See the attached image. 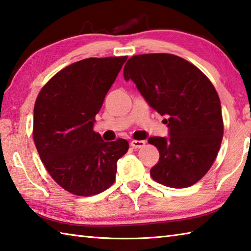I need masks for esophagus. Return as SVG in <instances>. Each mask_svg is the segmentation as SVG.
<instances>
[{"label": "esophagus", "instance_id": "34e87169", "mask_svg": "<svg viewBox=\"0 0 251 251\" xmlns=\"http://www.w3.org/2000/svg\"><path fill=\"white\" fill-rule=\"evenodd\" d=\"M145 145H146V141L145 140H131L130 141V146L133 148H135V149L143 148Z\"/></svg>", "mask_w": 251, "mask_h": 251}]
</instances>
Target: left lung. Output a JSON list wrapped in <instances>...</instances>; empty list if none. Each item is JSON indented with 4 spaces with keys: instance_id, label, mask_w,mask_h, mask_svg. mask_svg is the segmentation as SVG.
I'll list each match as a JSON object with an SVG mask.
<instances>
[{
    "instance_id": "8db88e82",
    "label": "left lung",
    "mask_w": 251,
    "mask_h": 251,
    "mask_svg": "<svg viewBox=\"0 0 251 251\" xmlns=\"http://www.w3.org/2000/svg\"><path fill=\"white\" fill-rule=\"evenodd\" d=\"M146 102L169 128V137H150L159 161L150 169L158 183L182 189L206 175L224 134L221 101L212 82L192 63L170 53L134 56L124 67Z\"/></svg>"
}]
</instances>
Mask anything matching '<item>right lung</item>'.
<instances>
[{"mask_svg": "<svg viewBox=\"0 0 251 251\" xmlns=\"http://www.w3.org/2000/svg\"><path fill=\"white\" fill-rule=\"evenodd\" d=\"M127 60L88 58L63 68L40 91L34 107L33 137L49 175L68 192L90 197L114 183L117 160L129 148L104 141L93 130L95 115Z\"/></svg>", "mask_w": 251, "mask_h": 251, "instance_id": "obj_1", "label": "right lung"}]
</instances>
